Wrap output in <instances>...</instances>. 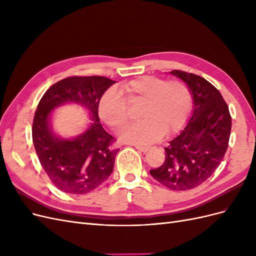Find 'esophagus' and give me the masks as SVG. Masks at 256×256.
<instances>
[{
	"label": "esophagus",
	"mask_w": 256,
	"mask_h": 256,
	"mask_svg": "<svg viewBox=\"0 0 256 256\" xmlns=\"http://www.w3.org/2000/svg\"><path fill=\"white\" fill-rule=\"evenodd\" d=\"M136 148L138 150L142 152H148V150H150V147H148V146H140V145H136Z\"/></svg>",
	"instance_id": "obj_1"
}]
</instances>
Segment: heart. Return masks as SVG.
<instances>
[{"mask_svg":"<svg viewBox=\"0 0 256 256\" xmlns=\"http://www.w3.org/2000/svg\"><path fill=\"white\" fill-rule=\"evenodd\" d=\"M129 102H144L140 116L142 120L129 124L118 132L122 142L150 144L164 136L180 131L192 111V94L182 81H166L152 76H144L124 85ZM118 92L109 90L100 99L99 116L112 128L122 126L128 120L127 102Z\"/></svg>","mask_w":256,"mask_h":256,"instance_id":"obj_1","label":"heart"}]
</instances>
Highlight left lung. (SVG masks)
Wrapping results in <instances>:
<instances>
[{"instance_id":"1","label":"left lung","mask_w":256,"mask_h":256,"mask_svg":"<svg viewBox=\"0 0 256 256\" xmlns=\"http://www.w3.org/2000/svg\"><path fill=\"white\" fill-rule=\"evenodd\" d=\"M188 85L193 110L187 126L164 147L166 159L150 175L172 190H190L212 175L226 152L232 118L228 106L212 83L180 70L170 72Z\"/></svg>"}]
</instances>
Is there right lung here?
Wrapping results in <instances>:
<instances>
[{
  "instance_id": "add662e5",
  "label": "right lung",
  "mask_w": 256,
  "mask_h": 256,
  "mask_svg": "<svg viewBox=\"0 0 256 256\" xmlns=\"http://www.w3.org/2000/svg\"><path fill=\"white\" fill-rule=\"evenodd\" d=\"M116 83L104 76H70L44 92L35 112L32 136L38 159L54 186L70 194H86L111 175L118 150L114 138L100 124L98 104L104 92ZM74 103L84 107L92 122L79 136L60 137L52 127L58 107Z\"/></svg>"
}]
</instances>
